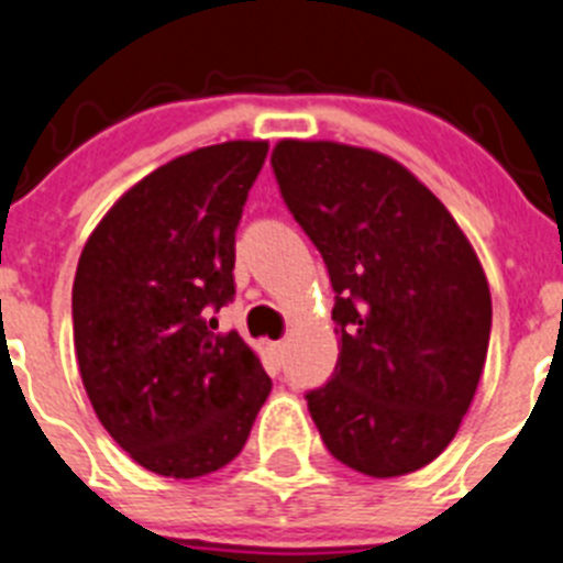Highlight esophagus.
I'll return each instance as SVG.
<instances>
[{
	"label": "esophagus",
	"mask_w": 563,
	"mask_h": 563,
	"mask_svg": "<svg viewBox=\"0 0 563 563\" xmlns=\"http://www.w3.org/2000/svg\"><path fill=\"white\" fill-rule=\"evenodd\" d=\"M269 353H272V358H275L277 364H280L283 353H286V341H272V344H269Z\"/></svg>",
	"instance_id": "esophagus-1"
}]
</instances>
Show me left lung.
I'll return each mask as SVG.
<instances>
[{
    "label": "left lung",
    "mask_w": 563,
    "mask_h": 563,
    "mask_svg": "<svg viewBox=\"0 0 563 563\" xmlns=\"http://www.w3.org/2000/svg\"><path fill=\"white\" fill-rule=\"evenodd\" d=\"M272 169L335 291L339 364L306 394L324 448L372 477L422 470L459 433L486 364L492 294L475 250L380 152L286 139Z\"/></svg>",
    "instance_id": "left-lung-1"
}]
</instances>
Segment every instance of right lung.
<instances>
[{"label":"right lung","mask_w":563,"mask_h":563,"mask_svg":"<svg viewBox=\"0 0 563 563\" xmlns=\"http://www.w3.org/2000/svg\"><path fill=\"white\" fill-rule=\"evenodd\" d=\"M266 141H224L135 183L86 241L75 353L99 422L144 470L202 477L241 453L272 391L235 330V230Z\"/></svg>","instance_id":"right-lung-1"}]
</instances>
